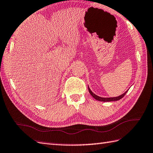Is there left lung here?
Wrapping results in <instances>:
<instances>
[{
    "label": "left lung",
    "instance_id": "1",
    "mask_svg": "<svg viewBox=\"0 0 153 153\" xmlns=\"http://www.w3.org/2000/svg\"><path fill=\"white\" fill-rule=\"evenodd\" d=\"M88 91H89V93L91 94L92 97H93L94 98H95L96 100H97L98 101H102V102H111V101H117V100H119L120 99H121L123 97H124L125 96L126 93L128 92L126 91L125 93H123V94H121L119 97H113V98H102V97H98V96L96 95L95 94H94L93 92H92L90 89V88L88 87Z\"/></svg>",
    "mask_w": 153,
    "mask_h": 153
}]
</instances>
